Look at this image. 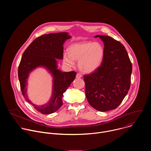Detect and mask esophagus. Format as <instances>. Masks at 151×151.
I'll use <instances>...</instances> for the list:
<instances>
[{
	"instance_id": "34e87169",
	"label": "esophagus",
	"mask_w": 151,
	"mask_h": 151,
	"mask_svg": "<svg viewBox=\"0 0 151 151\" xmlns=\"http://www.w3.org/2000/svg\"><path fill=\"white\" fill-rule=\"evenodd\" d=\"M76 77V78H82V75L80 73H77Z\"/></svg>"
}]
</instances>
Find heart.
<instances>
[{
    "instance_id": "obj_1",
    "label": "heart",
    "mask_w": 151,
    "mask_h": 151,
    "mask_svg": "<svg viewBox=\"0 0 151 151\" xmlns=\"http://www.w3.org/2000/svg\"><path fill=\"white\" fill-rule=\"evenodd\" d=\"M103 57L104 49L100 44L93 42H83L71 45L69 54H64L63 61L69 66H74V60L79 61V69L84 73H91L100 66Z\"/></svg>"
}]
</instances>
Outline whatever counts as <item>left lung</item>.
Instances as JSON below:
<instances>
[{
    "instance_id": "left-lung-1",
    "label": "left lung",
    "mask_w": 151,
    "mask_h": 151,
    "mask_svg": "<svg viewBox=\"0 0 151 151\" xmlns=\"http://www.w3.org/2000/svg\"><path fill=\"white\" fill-rule=\"evenodd\" d=\"M104 44V57L93 73L83 76L85 95L95 109L106 112L121 104L130 87L132 64L124 46L112 37L97 35Z\"/></svg>"
}]
</instances>
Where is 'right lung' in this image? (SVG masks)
Masks as SVG:
<instances>
[{
  "mask_svg": "<svg viewBox=\"0 0 151 151\" xmlns=\"http://www.w3.org/2000/svg\"><path fill=\"white\" fill-rule=\"evenodd\" d=\"M70 38L71 36L67 32L42 35L31 43L21 57L18 70L21 93L26 100L42 114H52L60 108L63 105V93L75 78V72H63L57 69V59H63V44ZM39 67L45 68L53 78L52 96L46 104L43 105L33 104L27 94L29 74Z\"/></svg>",
  "mask_w": 151,
  "mask_h": 151,
  "instance_id": "right-lung-1",
  "label": "right lung"
}]
</instances>
